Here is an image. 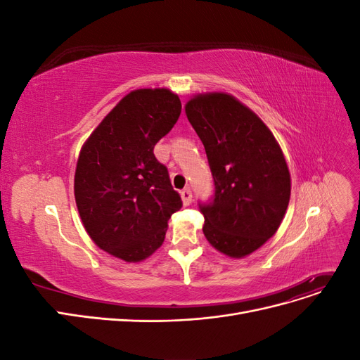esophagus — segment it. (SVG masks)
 Returning <instances> with one entry per match:
<instances>
[{
  "instance_id": "esophagus-1",
  "label": "esophagus",
  "mask_w": 360,
  "mask_h": 360,
  "mask_svg": "<svg viewBox=\"0 0 360 360\" xmlns=\"http://www.w3.org/2000/svg\"><path fill=\"white\" fill-rule=\"evenodd\" d=\"M180 195H181V200H183L184 205H189L192 202V191L191 189H183L180 192Z\"/></svg>"
}]
</instances>
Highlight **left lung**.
<instances>
[{
    "instance_id": "8db88e82",
    "label": "left lung",
    "mask_w": 360,
    "mask_h": 360,
    "mask_svg": "<svg viewBox=\"0 0 360 360\" xmlns=\"http://www.w3.org/2000/svg\"><path fill=\"white\" fill-rule=\"evenodd\" d=\"M186 115L214 181L212 201L198 204L202 233L228 257L252 254L278 231L288 207L291 180L282 150L261 118L230 94L195 96Z\"/></svg>"
}]
</instances>
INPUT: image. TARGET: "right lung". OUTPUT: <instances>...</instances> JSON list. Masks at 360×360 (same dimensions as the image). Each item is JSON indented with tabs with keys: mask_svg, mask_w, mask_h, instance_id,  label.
Wrapping results in <instances>:
<instances>
[{
	"mask_svg": "<svg viewBox=\"0 0 360 360\" xmlns=\"http://www.w3.org/2000/svg\"><path fill=\"white\" fill-rule=\"evenodd\" d=\"M181 102L167 89L130 91L85 141L76 163L75 200L101 249L127 263L163 243L181 198L153 148L177 123Z\"/></svg>",
	"mask_w": 360,
	"mask_h": 360,
	"instance_id": "obj_1",
	"label": "right lung"
}]
</instances>
